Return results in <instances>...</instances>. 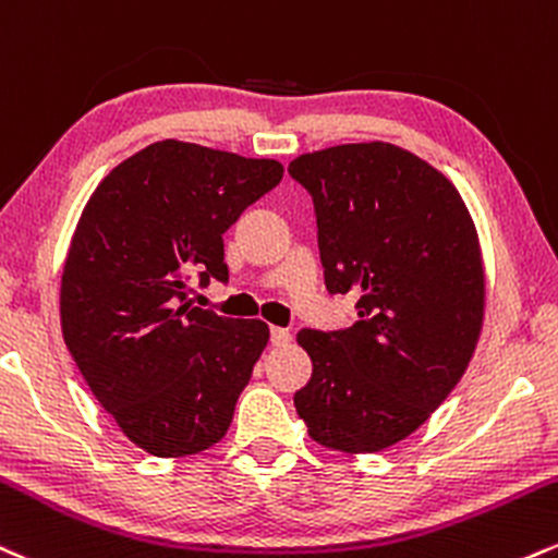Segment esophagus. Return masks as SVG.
Masks as SVG:
<instances>
[{"instance_id":"obj_1","label":"esophagus","mask_w":558,"mask_h":558,"mask_svg":"<svg viewBox=\"0 0 558 558\" xmlns=\"http://www.w3.org/2000/svg\"><path fill=\"white\" fill-rule=\"evenodd\" d=\"M291 340H293V335L291 332H288V330H283V327H272V330H270V343L272 345H288V343H291Z\"/></svg>"}]
</instances>
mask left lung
I'll return each instance as SVG.
<instances>
[{
    "label": "left lung",
    "mask_w": 558,
    "mask_h": 558,
    "mask_svg": "<svg viewBox=\"0 0 558 558\" xmlns=\"http://www.w3.org/2000/svg\"><path fill=\"white\" fill-rule=\"evenodd\" d=\"M288 173L314 199L330 293H361L353 327L296 335L314 372L293 402L317 445L381 452L471 364L486 308L478 231L452 181L392 143L304 153Z\"/></svg>",
    "instance_id": "left-lung-1"
}]
</instances>
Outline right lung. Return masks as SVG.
<instances>
[{
    "label": "right lung",
    "mask_w": 558,
    "mask_h": 558,
    "mask_svg": "<svg viewBox=\"0 0 558 558\" xmlns=\"http://www.w3.org/2000/svg\"><path fill=\"white\" fill-rule=\"evenodd\" d=\"M283 179L272 158L160 140L106 173L66 250L59 317L90 392L126 439L186 458L223 439L270 340L262 319L192 306L228 280L223 233Z\"/></svg>",
    "instance_id": "1"
}]
</instances>
